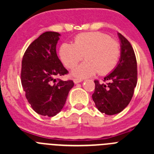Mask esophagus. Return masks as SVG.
Segmentation results:
<instances>
[{"mask_svg": "<svg viewBox=\"0 0 154 154\" xmlns=\"http://www.w3.org/2000/svg\"><path fill=\"white\" fill-rule=\"evenodd\" d=\"M82 81V80L78 79H74V80H73V82H74V83H75V84L79 83V82H81Z\"/></svg>", "mask_w": 154, "mask_h": 154, "instance_id": "obj_1", "label": "esophagus"}]
</instances>
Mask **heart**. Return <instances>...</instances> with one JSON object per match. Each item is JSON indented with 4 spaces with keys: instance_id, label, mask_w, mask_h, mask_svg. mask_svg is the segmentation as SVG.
<instances>
[{
    "instance_id": "obj_1",
    "label": "heart",
    "mask_w": 154,
    "mask_h": 154,
    "mask_svg": "<svg viewBox=\"0 0 154 154\" xmlns=\"http://www.w3.org/2000/svg\"><path fill=\"white\" fill-rule=\"evenodd\" d=\"M58 55L62 63L69 69L75 67L84 58L85 62L72 71V75L78 79L93 76L99 72L104 75L116 67L120 56V47L116 41L100 32L80 34L73 44L61 45Z\"/></svg>"
}]
</instances>
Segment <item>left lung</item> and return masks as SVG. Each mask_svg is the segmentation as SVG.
<instances>
[{
    "label": "left lung",
    "mask_w": 154,
    "mask_h": 154,
    "mask_svg": "<svg viewBox=\"0 0 154 154\" xmlns=\"http://www.w3.org/2000/svg\"><path fill=\"white\" fill-rule=\"evenodd\" d=\"M120 41V58L116 67L99 83L96 80L92 99L96 108L106 115L122 112L131 101L137 83V65L133 48L124 36L118 33Z\"/></svg>",
    "instance_id": "obj_1"
}]
</instances>
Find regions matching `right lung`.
Listing matches in <instances>:
<instances>
[{"instance_id": "right-lung-1", "label": "right lung", "mask_w": 154, "mask_h": 154, "mask_svg": "<svg viewBox=\"0 0 154 154\" xmlns=\"http://www.w3.org/2000/svg\"><path fill=\"white\" fill-rule=\"evenodd\" d=\"M61 35L46 31L27 48L21 63V84L28 103L37 113L54 116L63 108L72 80L63 81L56 77L67 74L56 53Z\"/></svg>"}]
</instances>
